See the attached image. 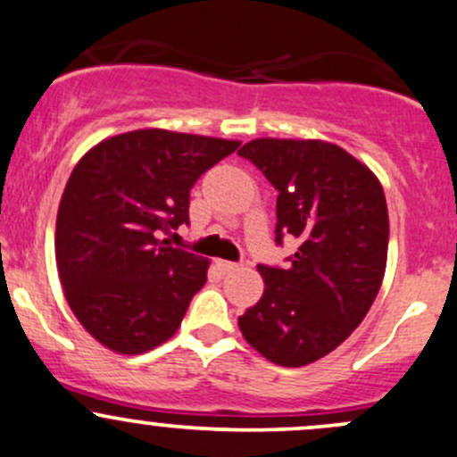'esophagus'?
<instances>
[{
  "mask_svg": "<svg viewBox=\"0 0 457 457\" xmlns=\"http://www.w3.org/2000/svg\"><path fill=\"white\" fill-rule=\"evenodd\" d=\"M217 267L223 270V273H232V270L238 269L237 262H228V260H217Z\"/></svg>",
  "mask_w": 457,
  "mask_h": 457,
  "instance_id": "esophagus-1",
  "label": "esophagus"
}]
</instances>
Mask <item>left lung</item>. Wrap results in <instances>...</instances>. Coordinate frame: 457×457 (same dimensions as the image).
<instances>
[{
	"mask_svg": "<svg viewBox=\"0 0 457 457\" xmlns=\"http://www.w3.org/2000/svg\"><path fill=\"white\" fill-rule=\"evenodd\" d=\"M238 155L278 190L275 243L299 240L286 269L258 264L264 293L238 328L269 362L305 367L345 343L378 297L388 255L384 188L325 140L255 138Z\"/></svg>",
	"mask_w": 457,
	"mask_h": 457,
	"instance_id": "1",
	"label": "left lung"
}]
</instances>
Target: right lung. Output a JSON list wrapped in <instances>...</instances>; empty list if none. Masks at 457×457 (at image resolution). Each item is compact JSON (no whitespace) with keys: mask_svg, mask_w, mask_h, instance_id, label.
<instances>
[{"mask_svg":"<svg viewBox=\"0 0 457 457\" xmlns=\"http://www.w3.org/2000/svg\"><path fill=\"white\" fill-rule=\"evenodd\" d=\"M238 145L134 129L75 164L58 205L56 264L69 308L104 347L137 355L178 332L210 262L160 234L188 223L190 188Z\"/></svg>","mask_w":457,"mask_h":457,"instance_id":"obj_1","label":"right lung"}]
</instances>
